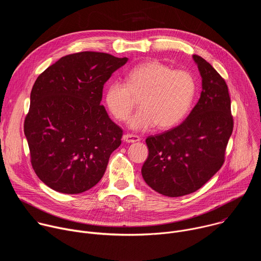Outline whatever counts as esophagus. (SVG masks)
<instances>
[{
  "mask_svg": "<svg viewBox=\"0 0 261 261\" xmlns=\"http://www.w3.org/2000/svg\"><path fill=\"white\" fill-rule=\"evenodd\" d=\"M123 139L125 142H128V143H133V142H137L140 140L139 136L133 135V134H125L123 136Z\"/></svg>",
  "mask_w": 261,
  "mask_h": 261,
  "instance_id": "esophagus-1",
  "label": "esophagus"
}]
</instances>
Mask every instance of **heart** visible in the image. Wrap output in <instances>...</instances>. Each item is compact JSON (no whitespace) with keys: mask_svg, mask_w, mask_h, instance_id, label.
Returning <instances> with one entry per match:
<instances>
[{"mask_svg":"<svg viewBox=\"0 0 261 261\" xmlns=\"http://www.w3.org/2000/svg\"><path fill=\"white\" fill-rule=\"evenodd\" d=\"M127 85L110 83L104 101L119 121H125L139 98L140 109L128 121L135 131H144L154 126L171 128L188 115L196 93V82L189 71L173 70L170 66L151 60L132 68L127 74Z\"/></svg>","mask_w":261,"mask_h":261,"instance_id":"1","label":"heart"}]
</instances>
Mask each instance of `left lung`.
<instances>
[{"mask_svg": "<svg viewBox=\"0 0 261 261\" xmlns=\"http://www.w3.org/2000/svg\"><path fill=\"white\" fill-rule=\"evenodd\" d=\"M193 60L201 76L198 102L180 125L145 140L142 177L168 197L195 192L221 168L233 129L225 81L201 57L194 55Z\"/></svg>", "mask_w": 261, "mask_h": 261, "instance_id": "8db88e82", "label": "left lung"}]
</instances>
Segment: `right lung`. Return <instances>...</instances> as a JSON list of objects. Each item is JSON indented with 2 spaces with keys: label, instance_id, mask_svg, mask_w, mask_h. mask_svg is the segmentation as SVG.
<instances>
[{
  "label": "right lung",
  "instance_id": "add662e5",
  "mask_svg": "<svg viewBox=\"0 0 261 261\" xmlns=\"http://www.w3.org/2000/svg\"><path fill=\"white\" fill-rule=\"evenodd\" d=\"M127 62L83 51L61 58L36 80L23 130L32 166L53 190L79 194L102 178L123 135L100 105L103 87Z\"/></svg>",
  "mask_w": 261,
  "mask_h": 261
}]
</instances>
